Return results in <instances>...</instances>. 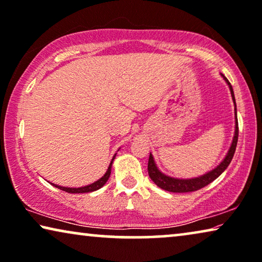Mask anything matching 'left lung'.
Masks as SVG:
<instances>
[{"label":"left lung","instance_id":"obj_1","mask_svg":"<svg viewBox=\"0 0 262 262\" xmlns=\"http://www.w3.org/2000/svg\"><path fill=\"white\" fill-rule=\"evenodd\" d=\"M223 79H225L227 84L229 86L230 93H232V98L235 105V132H234V138L232 142V145H230L228 152H227L226 157L223 158V161L220 163V164L216 166L215 169L211 170V171L204 173L202 176L195 177V178H189V180H182V178H175V177H170L166 176L165 173H163L162 171H159L156 163H155V159L152 157V155L150 154L149 157V163H147V171H149V176L152 182L156 185H158L159 188L164 189L166 191L170 192H190V191H196L201 188H204L206 185H208L211 182L215 181L221 173L225 171V170L228 168V165L232 162L233 156L235 154V149H236V144H237V137H238V124H237V117H236V104H235V97H234V91L233 87L230 85V82L228 81L225 75L221 74Z\"/></svg>","mask_w":262,"mask_h":262}]
</instances>
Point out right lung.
<instances>
[{
	"instance_id": "obj_1",
	"label": "right lung",
	"mask_w": 262,
	"mask_h": 262,
	"mask_svg": "<svg viewBox=\"0 0 262 262\" xmlns=\"http://www.w3.org/2000/svg\"><path fill=\"white\" fill-rule=\"evenodd\" d=\"M116 155L113 156L111 163H110L108 168H107V171L105 172V175L99 178V180L94 182L92 184H89V185H85V187H80V188H67V187H61V185H56V184H53L55 188L58 189H61V190L66 191V192H71V194H81V192H92V191H96L98 189H100L103 185L107 182L110 175H111V168H112V163H113V159H115Z\"/></svg>"
}]
</instances>
